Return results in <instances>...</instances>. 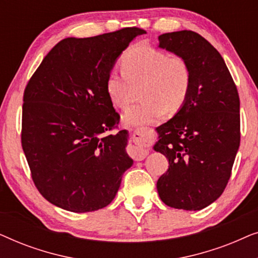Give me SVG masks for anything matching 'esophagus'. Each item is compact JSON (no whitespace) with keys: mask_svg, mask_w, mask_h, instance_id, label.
<instances>
[{"mask_svg":"<svg viewBox=\"0 0 258 258\" xmlns=\"http://www.w3.org/2000/svg\"><path fill=\"white\" fill-rule=\"evenodd\" d=\"M133 140L135 146L129 149V153L135 161H142L148 156L149 149L147 148V143L150 140V130L148 128H139L133 134Z\"/></svg>","mask_w":258,"mask_h":258,"instance_id":"esophagus-1","label":"esophagus"}]
</instances>
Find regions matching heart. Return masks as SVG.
<instances>
[{
	"label": "heart",
	"instance_id": "obj_1",
	"mask_svg": "<svg viewBox=\"0 0 258 258\" xmlns=\"http://www.w3.org/2000/svg\"><path fill=\"white\" fill-rule=\"evenodd\" d=\"M122 70H111L105 80V90L112 105L124 109L132 101L135 87H141L144 100L123 114L128 125L149 124L182 107L190 89L188 63L146 44L132 47L123 55Z\"/></svg>",
	"mask_w": 258,
	"mask_h": 258
}]
</instances>
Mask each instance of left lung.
Segmentation results:
<instances>
[{
    "mask_svg": "<svg viewBox=\"0 0 258 258\" xmlns=\"http://www.w3.org/2000/svg\"><path fill=\"white\" fill-rule=\"evenodd\" d=\"M158 47L188 63L190 89L179 110L157 128L154 150L169 169L157 181L168 207L201 210L224 191L239 147V97L220 52L200 34L174 31Z\"/></svg>",
    "mask_w": 258,
    "mask_h": 258,
    "instance_id": "obj_1",
    "label": "left lung"
}]
</instances>
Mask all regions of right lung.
<instances>
[{
	"instance_id": "right-lung-1",
	"label": "right lung",
	"mask_w": 258,
	"mask_h": 258,
	"mask_svg": "<svg viewBox=\"0 0 258 258\" xmlns=\"http://www.w3.org/2000/svg\"><path fill=\"white\" fill-rule=\"evenodd\" d=\"M146 30L123 28L59 41L31 76L23 95L22 148L45 200L72 213H89L115 199L134 161L105 80L130 42Z\"/></svg>"
}]
</instances>
